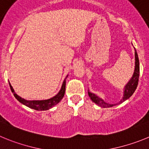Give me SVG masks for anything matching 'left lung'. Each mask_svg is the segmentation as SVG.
Masks as SVG:
<instances>
[{
	"instance_id": "obj_1",
	"label": "left lung",
	"mask_w": 149,
	"mask_h": 149,
	"mask_svg": "<svg viewBox=\"0 0 149 149\" xmlns=\"http://www.w3.org/2000/svg\"><path fill=\"white\" fill-rule=\"evenodd\" d=\"M135 49V48H134ZM139 58H138V55L136 53V51L135 50V70H134V75H133L132 78L131 79V81L127 83V84L125 86V92H124V96L122 99L119 101V103L114 104H107L98 98V96L95 95L93 93H91L90 92H88V95H89V98L92 99L93 102L97 104L99 106L102 107H111L116 106V105L122 103L123 101L125 100L128 99L136 90V87L138 85V81H139Z\"/></svg>"
}]
</instances>
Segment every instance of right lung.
Masks as SVG:
<instances>
[{
    "label": "right lung",
    "instance_id": "right-lung-1",
    "mask_svg": "<svg viewBox=\"0 0 149 149\" xmlns=\"http://www.w3.org/2000/svg\"><path fill=\"white\" fill-rule=\"evenodd\" d=\"M10 84V82H9ZM10 89H11L12 93H13L14 96L15 97L17 100L19 102H21L23 104L26 105L27 107H30V108L34 109L36 110H47L48 109L51 108L52 107L56 105V104H58L60 101V100L63 98V96L65 95V79L63 81V84L62 85V88L59 93L56 95V96L53 97V98H50L48 100H42V101H27V100L24 99V98H21L20 96H18L16 93H15V91L13 89V86H11V84H10Z\"/></svg>",
    "mask_w": 149,
    "mask_h": 149
}]
</instances>
